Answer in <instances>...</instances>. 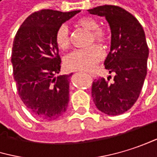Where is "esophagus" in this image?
I'll return each mask as SVG.
<instances>
[{
  "instance_id": "esophagus-1",
  "label": "esophagus",
  "mask_w": 157,
  "mask_h": 157,
  "mask_svg": "<svg viewBox=\"0 0 157 157\" xmlns=\"http://www.w3.org/2000/svg\"><path fill=\"white\" fill-rule=\"evenodd\" d=\"M89 75H90V77H93V75H92V74H89Z\"/></svg>"
}]
</instances>
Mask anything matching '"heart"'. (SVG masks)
I'll return each mask as SVG.
<instances>
[{
	"instance_id": "b5f03b06",
	"label": "heart",
	"mask_w": 157,
	"mask_h": 157,
	"mask_svg": "<svg viewBox=\"0 0 157 157\" xmlns=\"http://www.w3.org/2000/svg\"><path fill=\"white\" fill-rule=\"evenodd\" d=\"M76 25L90 32L89 43L97 42L100 45H108L110 41V35L108 30L99 27V23L97 19L89 16H85L78 19ZM55 43L61 50H67L71 47V35L66 25H60L55 32ZM103 59V51L98 45H93L85 49H78L71 52L66 57L64 64L67 69L71 71H88Z\"/></svg>"
}]
</instances>
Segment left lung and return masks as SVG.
<instances>
[{
  "label": "left lung",
  "mask_w": 157,
  "mask_h": 157,
  "mask_svg": "<svg viewBox=\"0 0 157 157\" xmlns=\"http://www.w3.org/2000/svg\"><path fill=\"white\" fill-rule=\"evenodd\" d=\"M88 12L104 16L110 26L111 48L104 65L109 73H116L113 83L109 78L94 80L92 98L103 113L121 115L137 101L144 83L149 54L145 34L139 21L121 7L103 5Z\"/></svg>",
  "instance_id": "1"
}]
</instances>
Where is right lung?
I'll list each match as a JSON object with an SVG mask.
<instances>
[{"label": "right lung", "mask_w": 157, "mask_h": 157, "mask_svg": "<svg viewBox=\"0 0 157 157\" xmlns=\"http://www.w3.org/2000/svg\"><path fill=\"white\" fill-rule=\"evenodd\" d=\"M79 12H35L14 36L11 60L16 88L27 109L37 118L56 120L67 109L71 73L56 77L61 59L54 36L60 25Z\"/></svg>", "instance_id": "1"}]
</instances>
